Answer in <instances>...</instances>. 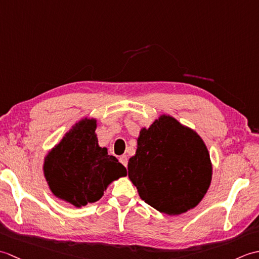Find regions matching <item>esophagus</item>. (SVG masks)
Segmentation results:
<instances>
[{"mask_svg": "<svg viewBox=\"0 0 259 259\" xmlns=\"http://www.w3.org/2000/svg\"><path fill=\"white\" fill-rule=\"evenodd\" d=\"M119 161L123 164L124 167H126V164H128V157H126L125 155H122V156H120V158H119Z\"/></svg>", "mask_w": 259, "mask_h": 259, "instance_id": "esophagus-1", "label": "esophagus"}]
</instances>
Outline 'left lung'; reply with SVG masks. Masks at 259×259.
<instances>
[{"label": "left lung", "mask_w": 259, "mask_h": 259, "mask_svg": "<svg viewBox=\"0 0 259 259\" xmlns=\"http://www.w3.org/2000/svg\"><path fill=\"white\" fill-rule=\"evenodd\" d=\"M128 176L148 205L180 214L196 207L211 181V162L202 139L169 115H161L138 138Z\"/></svg>", "instance_id": "8db88e82"}]
</instances>
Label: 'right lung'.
<instances>
[{"label":"right lung","instance_id":"obj_1","mask_svg":"<svg viewBox=\"0 0 259 259\" xmlns=\"http://www.w3.org/2000/svg\"><path fill=\"white\" fill-rule=\"evenodd\" d=\"M96 128V120L80 121L46 158L50 189L75 207L98 201L111 181L126 175L118 159L99 147Z\"/></svg>","mask_w":259,"mask_h":259}]
</instances>
